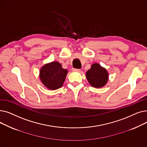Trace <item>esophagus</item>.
<instances>
[{
	"instance_id": "1",
	"label": "esophagus",
	"mask_w": 147,
	"mask_h": 147,
	"mask_svg": "<svg viewBox=\"0 0 147 147\" xmlns=\"http://www.w3.org/2000/svg\"><path fill=\"white\" fill-rule=\"evenodd\" d=\"M72 71H79L80 70V69H78V68H73L71 69Z\"/></svg>"
}]
</instances>
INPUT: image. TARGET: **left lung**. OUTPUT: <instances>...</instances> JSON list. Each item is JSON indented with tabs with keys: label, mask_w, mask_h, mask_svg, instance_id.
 Returning a JSON list of instances; mask_svg holds the SVG:
<instances>
[{
	"label": "left lung",
	"mask_w": 147,
	"mask_h": 147,
	"mask_svg": "<svg viewBox=\"0 0 147 147\" xmlns=\"http://www.w3.org/2000/svg\"><path fill=\"white\" fill-rule=\"evenodd\" d=\"M86 76L91 86L94 88H101L107 82L109 74L104 68L98 64H94L86 72Z\"/></svg>",
	"instance_id": "obj_1"
}]
</instances>
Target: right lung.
<instances>
[{
  "mask_svg": "<svg viewBox=\"0 0 147 147\" xmlns=\"http://www.w3.org/2000/svg\"><path fill=\"white\" fill-rule=\"evenodd\" d=\"M68 71L58 62L45 65L40 69V78L44 85L51 90H56L63 85Z\"/></svg>",
  "mask_w": 147,
  "mask_h": 147,
  "instance_id": "obj_1",
  "label": "right lung"
}]
</instances>
